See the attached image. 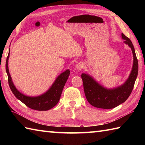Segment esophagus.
<instances>
[{
    "mask_svg": "<svg viewBox=\"0 0 145 145\" xmlns=\"http://www.w3.org/2000/svg\"><path fill=\"white\" fill-rule=\"evenodd\" d=\"M84 67V65L82 63H78L76 65V69L78 70H81Z\"/></svg>",
    "mask_w": 145,
    "mask_h": 145,
    "instance_id": "obj_1",
    "label": "esophagus"
}]
</instances>
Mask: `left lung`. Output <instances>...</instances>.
<instances>
[{
    "label": "left lung",
    "instance_id": "left-lung-1",
    "mask_svg": "<svg viewBox=\"0 0 145 145\" xmlns=\"http://www.w3.org/2000/svg\"><path fill=\"white\" fill-rule=\"evenodd\" d=\"M124 43L131 48L133 61L128 78L118 87L108 88L99 84L93 76L86 72L82 74L85 97L90 105L103 109L113 108L124 103L130 96L138 76V63L135 48L130 39L121 33Z\"/></svg>",
    "mask_w": 145,
    "mask_h": 145
}]
</instances>
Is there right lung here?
Returning a JSON list of instances; mask_svg holds the SVG:
<instances>
[{
    "label": "right lung",
    "instance_id": "right-lung-1",
    "mask_svg": "<svg viewBox=\"0 0 145 145\" xmlns=\"http://www.w3.org/2000/svg\"><path fill=\"white\" fill-rule=\"evenodd\" d=\"M9 56H10V48H9L7 60H6L5 69L8 76L9 87H10L11 91L15 95V97L30 108L38 111H47L52 108L56 105L60 100V98L61 93H62L65 84L69 76V69H67L60 73L55 79L51 87L45 93L38 95V96H28V95L21 93L15 87L13 82H12L8 67Z\"/></svg>",
    "mask_w": 145,
    "mask_h": 145
}]
</instances>
